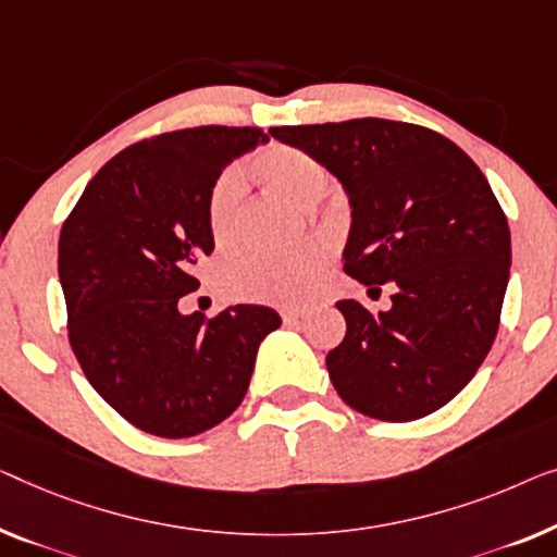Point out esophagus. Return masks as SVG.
<instances>
[{"instance_id": "1", "label": "esophagus", "mask_w": 557, "mask_h": 557, "mask_svg": "<svg viewBox=\"0 0 557 557\" xmlns=\"http://www.w3.org/2000/svg\"><path fill=\"white\" fill-rule=\"evenodd\" d=\"M306 311L304 309H284L281 311V319H284V324H296L298 319H304Z\"/></svg>"}]
</instances>
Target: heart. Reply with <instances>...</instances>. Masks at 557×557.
Returning a JSON list of instances; mask_svg holds the SVG:
<instances>
[{
  "instance_id": "obj_1",
  "label": "heart",
  "mask_w": 557,
  "mask_h": 557,
  "mask_svg": "<svg viewBox=\"0 0 557 557\" xmlns=\"http://www.w3.org/2000/svg\"><path fill=\"white\" fill-rule=\"evenodd\" d=\"M263 183L298 206H313L329 190V171L317 156L294 145H273L256 160ZM244 171L228 165L208 190V225L215 244L231 240L244 206ZM329 248L319 240L286 253L240 248L225 256L219 265V284L228 296L246 301L301 304L324 278Z\"/></svg>"
}]
</instances>
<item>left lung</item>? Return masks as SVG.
Wrapping results in <instances>:
<instances>
[{
  "mask_svg": "<svg viewBox=\"0 0 557 557\" xmlns=\"http://www.w3.org/2000/svg\"><path fill=\"white\" fill-rule=\"evenodd\" d=\"M317 156L349 193L344 271L382 292L372 317L336 301L344 342L326 354L346 405L382 422L445 407L485 361L510 278V228L472 158L430 127L384 117L271 127Z\"/></svg>",
  "mask_w": 557,
  "mask_h": 557,
  "instance_id": "8db88e82",
  "label": "left lung"
}]
</instances>
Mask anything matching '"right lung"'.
<instances>
[{
  "instance_id": "right-lung-1",
  "label": "right lung",
  "mask_w": 557,
  "mask_h": 557,
  "mask_svg": "<svg viewBox=\"0 0 557 557\" xmlns=\"http://www.w3.org/2000/svg\"><path fill=\"white\" fill-rule=\"evenodd\" d=\"M261 127L200 125L120 150L64 219L60 284L67 336L87 382L138 430L181 440L236 412L259 344L281 326L269 306L183 317L213 251L208 190Z\"/></svg>"
}]
</instances>
